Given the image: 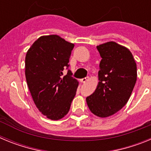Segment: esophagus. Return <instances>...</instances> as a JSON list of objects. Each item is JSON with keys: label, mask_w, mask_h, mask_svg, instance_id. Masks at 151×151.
<instances>
[{"label": "esophagus", "mask_w": 151, "mask_h": 151, "mask_svg": "<svg viewBox=\"0 0 151 151\" xmlns=\"http://www.w3.org/2000/svg\"><path fill=\"white\" fill-rule=\"evenodd\" d=\"M87 81H88V77H87V78H81V79H80V82H82V83H85V82H87Z\"/></svg>", "instance_id": "1"}]
</instances>
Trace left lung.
<instances>
[{
  "label": "left lung",
  "instance_id": "obj_1",
  "mask_svg": "<svg viewBox=\"0 0 151 151\" xmlns=\"http://www.w3.org/2000/svg\"><path fill=\"white\" fill-rule=\"evenodd\" d=\"M101 57L99 82L86 97L89 110L98 117L115 114L129 101L137 80V65L130 50L109 41L97 46Z\"/></svg>",
  "mask_w": 151,
  "mask_h": 151
}]
</instances>
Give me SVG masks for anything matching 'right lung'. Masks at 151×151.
<instances>
[{
  "label": "right lung",
  "instance_id": "right-lung-1",
  "mask_svg": "<svg viewBox=\"0 0 151 151\" xmlns=\"http://www.w3.org/2000/svg\"><path fill=\"white\" fill-rule=\"evenodd\" d=\"M57 35L41 36L28 50L25 74L35 104L51 120L66 115L76 93L78 82L72 72L62 76L69 67V57L74 47Z\"/></svg>",
  "mask_w": 151,
  "mask_h": 151
}]
</instances>
